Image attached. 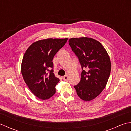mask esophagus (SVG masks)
Wrapping results in <instances>:
<instances>
[{"mask_svg":"<svg viewBox=\"0 0 131 131\" xmlns=\"http://www.w3.org/2000/svg\"><path fill=\"white\" fill-rule=\"evenodd\" d=\"M63 79L64 81H67L68 79V76L66 75V76H63Z\"/></svg>","mask_w":131,"mask_h":131,"instance_id":"34e87169","label":"esophagus"}]
</instances>
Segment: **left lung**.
<instances>
[{"mask_svg": "<svg viewBox=\"0 0 131 131\" xmlns=\"http://www.w3.org/2000/svg\"><path fill=\"white\" fill-rule=\"evenodd\" d=\"M68 43L78 58L82 72L79 83L74 86L81 99H94L105 89L110 76L111 62L105 48L95 39L87 37L71 38Z\"/></svg>", "mask_w": 131, "mask_h": 131, "instance_id": "8db88e82", "label": "left lung"}]
</instances>
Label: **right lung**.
Instances as JSON below:
<instances>
[{
    "mask_svg": "<svg viewBox=\"0 0 131 131\" xmlns=\"http://www.w3.org/2000/svg\"><path fill=\"white\" fill-rule=\"evenodd\" d=\"M67 38L40 40L29 47L24 55L21 73L26 84L37 97L49 99L55 93L59 79L55 76V55L64 46Z\"/></svg>",
    "mask_w": 131,
    "mask_h": 131,
    "instance_id": "right-lung-1",
    "label": "right lung"
}]
</instances>
